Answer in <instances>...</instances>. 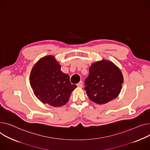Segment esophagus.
Wrapping results in <instances>:
<instances>
[{"label": "esophagus", "instance_id": "1", "mask_svg": "<svg viewBox=\"0 0 150 150\" xmlns=\"http://www.w3.org/2000/svg\"><path fill=\"white\" fill-rule=\"evenodd\" d=\"M77 86H79V87H81V88H82V86H83V82H82V81H81L80 82H79L77 84Z\"/></svg>", "mask_w": 150, "mask_h": 150}]
</instances>
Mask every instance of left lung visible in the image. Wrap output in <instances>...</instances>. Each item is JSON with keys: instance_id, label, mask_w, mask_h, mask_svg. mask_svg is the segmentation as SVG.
I'll list each match as a JSON object with an SVG mask.
<instances>
[{"instance_id": "obj_1", "label": "left lung", "mask_w": 150, "mask_h": 150, "mask_svg": "<svg viewBox=\"0 0 150 150\" xmlns=\"http://www.w3.org/2000/svg\"><path fill=\"white\" fill-rule=\"evenodd\" d=\"M123 82L124 78L119 68L111 62L102 60L90 67L84 89L91 101L104 104L117 98Z\"/></svg>"}]
</instances>
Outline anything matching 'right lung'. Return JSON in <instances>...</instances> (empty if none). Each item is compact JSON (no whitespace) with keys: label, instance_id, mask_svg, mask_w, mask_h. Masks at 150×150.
<instances>
[{"label":"right lung","instance_id":"1","mask_svg":"<svg viewBox=\"0 0 150 150\" xmlns=\"http://www.w3.org/2000/svg\"><path fill=\"white\" fill-rule=\"evenodd\" d=\"M30 85L40 101L55 107L65 105L77 87L70 83L67 74L62 72L52 56L43 57L35 64L30 74Z\"/></svg>","mask_w":150,"mask_h":150}]
</instances>
